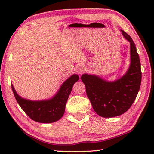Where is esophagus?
Returning <instances> with one entry per match:
<instances>
[{
    "label": "esophagus",
    "mask_w": 154,
    "mask_h": 154,
    "mask_svg": "<svg viewBox=\"0 0 154 154\" xmlns=\"http://www.w3.org/2000/svg\"><path fill=\"white\" fill-rule=\"evenodd\" d=\"M76 71L77 73L82 74L85 71V66L84 65H79V66H77Z\"/></svg>",
    "instance_id": "esophagus-1"
}]
</instances>
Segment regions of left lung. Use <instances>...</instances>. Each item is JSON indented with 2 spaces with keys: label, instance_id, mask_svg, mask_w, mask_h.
<instances>
[{
  "label": "left lung",
  "instance_id": "8db88e82",
  "mask_svg": "<svg viewBox=\"0 0 154 154\" xmlns=\"http://www.w3.org/2000/svg\"><path fill=\"white\" fill-rule=\"evenodd\" d=\"M121 32L130 42V64L126 74L114 82L94 75L83 74L82 76L94 110L103 118L120 116L128 110L135 100L141 83L140 62L136 46L127 33L122 30Z\"/></svg>",
  "mask_w": 154,
  "mask_h": 154
}]
</instances>
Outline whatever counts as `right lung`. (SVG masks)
<instances>
[{
	"instance_id": "obj_1",
	"label": "right lung",
	"mask_w": 154,
	"mask_h": 154,
	"mask_svg": "<svg viewBox=\"0 0 154 154\" xmlns=\"http://www.w3.org/2000/svg\"><path fill=\"white\" fill-rule=\"evenodd\" d=\"M78 80L77 75H71L62 83L53 97L43 100H30L22 98L12 84L11 88L17 103L32 120L40 123H52L59 120L64 115L68 98L74 83Z\"/></svg>"
}]
</instances>
